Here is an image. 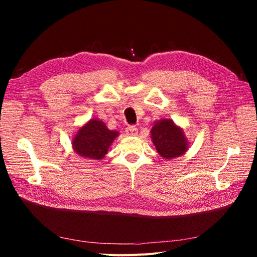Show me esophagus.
Listing matches in <instances>:
<instances>
[{
  "label": "esophagus",
  "mask_w": 257,
  "mask_h": 257,
  "mask_svg": "<svg viewBox=\"0 0 257 257\" xmlns=\"http://www.w3.org/2000/svg\"><path fill=\"white\" fill-rule=\"evenodd\" d=\"M138 133V128H136L134 125H130L125 128V134L128 136H136Z\"/></svg>",
  "instance_id": "esophagus-1"
}]
</instances>
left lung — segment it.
Returning a JSON list of instances; mask_svg holds the SVG:
<instances>
[{"label":"left lung","instance_id":"obj_1","mask_svg":"<svg viewBox=\"0 0 257 257\" xmlns=\"http://www.w3.org/2000/svg\"><path fill=\"white\" fill-rule=\"evenodd\" d=\"M150 133L155 149L164 160L181 157L189 150L190 142L185 136L184 130L177 125L172 119L165 118L155 121Z\"/></svg>","mask_w":257,"mask_h":257}]
</instances>
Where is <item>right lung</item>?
<instances>
[{"instance_id": "1", "label": "right lung", "mask_w": 257, "mask_h": 257, "mask_svg": "<svg viewBox=\"0 0 257 257\" xmlns=\"http://www.w3.org/2000/svg\"><path fill=\"white\" fill-rule=\"evenodd\" d=\"M118 136V131L107 128L102 120L93 118L77 130L72 139V147L74 152L81 158L100 161Z\"/></svg>"}]
</instances>
